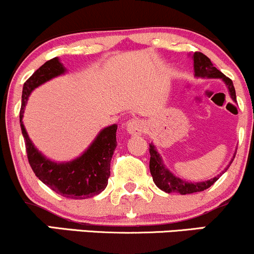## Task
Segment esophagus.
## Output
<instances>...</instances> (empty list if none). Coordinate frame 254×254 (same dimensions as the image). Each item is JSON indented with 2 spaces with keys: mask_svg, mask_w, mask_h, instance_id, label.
I'll return each mask as SVG.
<instances>
[{
  "mask_svg": "<svg viewBox=\"0 0 254 254\" xmlns=\"http://www.w3.org/2000/svg\"><path fill=\"white\" fill-rule=\"evenodd\" d=\"M145 130V124L140 119H132L127 124V132L130 135H140Z\"/></svg>",
  "mask_w": 254,
  "mask_h": 254,
  "instance_id": "esophagus-1",
  "label": "esophagus"
}]
</instances>
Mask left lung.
Instances as JSON below:
<instances>
[{
	"label": "left lung",
	"mask_w": 254,
	"mask_h": 254,
	"mask_svg": "<svg viewBox=\"0 0 254 254\" xmlns=\"http://www.w3.org/2000/svg\"><path fill=\"white\" fill-rule=\"evenodd\" d=\"M192 59L193 68H194V76L203 79H221V80L226 84L230 98L234 102H236L235 89L234 85H233V81L230 80L229 78H227L223 73L219 72L217 68L213 67L212 62L210 61V59L207 58V56H205L204 54L201 53H194L192 55ZM235 153L234 156H233L232 161L228 164V167L224 169V172H227L229 165L232 164L233 161H234ZM150 172L151 175H152L153 182H155L156 186H157L159 190H164V192L167 193L176 192L180 193V194H190V193L201 192V190L212 186V185L218 180L219 176L222 175V174H219V175L215 176V178L205 181H186L184 180V179H180L179 176L174 175V174L165 167L163 163V159H162L161 155L158 153V151L156 149L155 145H153V142L150 144Z\"/></svg>",
	"instance_id": "1"
}]
</instances>
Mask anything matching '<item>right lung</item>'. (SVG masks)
Masks as SVG:
<instances>
[{
	"mask_svg": "<svg viewBox=\"0 0 254 254\" xmlns=\"http://www.w3.org/2000/svg\"><path fill=\"white\" fill-rule=\"evenodd\" d=\"M67 72L59 58L47 61L39 67L22 87L20 127L26 145L27 158L37 178L64 198H92L105 190L110 176V161L116 149L118 125L103 128L79 157L68 162H54L45 157L35 146L24 126L25 107L31 92L44 82Z\"/></svg>",
	"mask_w": 254,
	"mask_h": 254,
	"instance_id": "right-lung-1",
	"label": "right lung"
}]
</instances>
